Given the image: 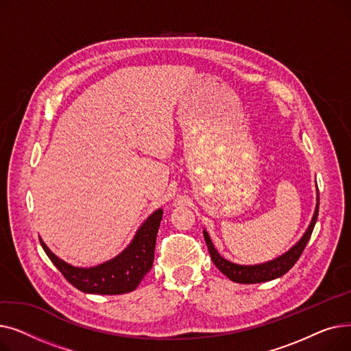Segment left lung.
Listing matches in <instances>:
<instances>
[{"mask_svg": "<svg viewBox=\"0 0 351 351\" xmlns=\"http://www.w3.org/2000/svg\"><path fill=\"white\" fill-rule=\"evenodd\" d=\"M317 216H319V191H317V205H316L315 215H313L311 223H310L308 229L306 230V233L303 234V237L298 242V245H294L289 252H286L283 256L278 257V259L270 261L263 265L241 266V265L232 263V262L223 259V257L217 253V250L213 247V243H212L206 230H204V236H205V242L208 245V250L212 257V262L220 271H222L225 276H228L232 282L243 283V285L262 283V282H269V280L280 278V276L287 273L294 266V263L299 261V257L302 256V253L308 242V239L313 233V229H315V225L317 222Z\"/></svg>", "mask_w": 351, "mask_h": 351, "instance_id": "1", "label": "left lung"}]
</instances>
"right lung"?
Masks as SVG:
<instances>
[{
  "label": "right lung",
  "mask_w": 351,
  "mask_h": 351,
  "mask_svg": "<svg viewBox=\"0 0 351 351\" xmlns=\"http://www.w3.org/2000/svg\"><path fill=\"white\" fill-rule=\"evenodd\" d=\"M162 215V209L154 212L139 228L131 245L115 259L95 267H73L58 259L41 239L40 242L51 262L73 287L92 294H123L135 290L154 265L156 234Z\"/></svg>",
  "instance_id": "1"
}]
</instances>
